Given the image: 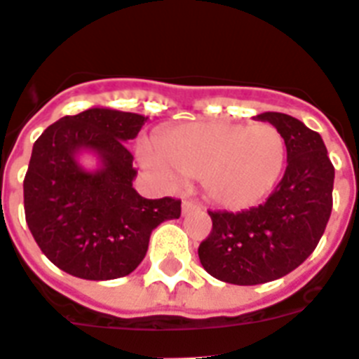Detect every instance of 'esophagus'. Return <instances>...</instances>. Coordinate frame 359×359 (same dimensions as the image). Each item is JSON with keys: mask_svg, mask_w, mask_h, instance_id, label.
I'll return each instance as SVG.
<instances>
[{"mask_svg": "<svg viewBox=\"0 0 359 359\" xmlns=\"http://www.w3.org/2000/svg\"><path fill=\"white\" fill-rule=\"evenodd\" d=\"M200 210H201V205L194 203V201H189V200L183 201V205H182V212H183V214L200 212Z\"/></svg>", "mask_w": 359, "mask_h": 359, "instance_id": "obj_1", "label": "esophagus"}]
</instances>
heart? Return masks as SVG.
Wrapping results in <instances>:
<instances>
[{"mask_svg":"<svg viewBox=\"0 0 359 359\" xmlns=\"http://www.w3.org/2000/svg\"><path fill=\"white\" fill-rule=\"evenodd\" d=\"M159 150L142 145V159L161 182L180 177L203 183L210 201L226 210H245L271 194L285 165V140L267 123L212 121L187 123L159 137Z\"/></svg>","mask_w":359,"mask_h":359,"instance_id":"b5f03b06","label":"heart"}]
</instances>
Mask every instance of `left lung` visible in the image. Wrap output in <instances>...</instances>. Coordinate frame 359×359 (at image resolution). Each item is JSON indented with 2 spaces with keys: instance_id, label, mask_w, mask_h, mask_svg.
<instances>
[{
  "instance_id": "left-lung-1",
  "label": "left lung",
  "mask_w": 359,
  "mask_h": 359,
  "mask_svg": "<svg viewBox=\"0 0 359 359\" xmlns=\"http://www.w3.org/2000/svg\"><path fill=\"white\" fill-rule=\"evenodd\" d=\"M281 133L287 168L267 201L241 212L214 210L198 256L216 280L259 285L283 278L314 252L332 210L334 167L321 136L281 112L256 116Z\"/></svg>"
}]
</instances>
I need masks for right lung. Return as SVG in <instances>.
<instances>
[{"instance_id":"right-lung-1","label":"right lung","mask_w":359,"mask_h":359,"mask_svg":"<svg viewBox=\"0 0 359 359\" xmlns=\"http://www.w3.org/2000/svg\"><path fill=\"white\" fill-rule=\"evenodd\" d=\"M147 118L92 107L65 116L36 140L23 182L27 225L57 269L81 280H116L143 262L159 223L177 219L182 201L147 200L133 187L136 168L125 143ZM96 155L98 167L79 163Z\"/></svg>"}]
</instances>
